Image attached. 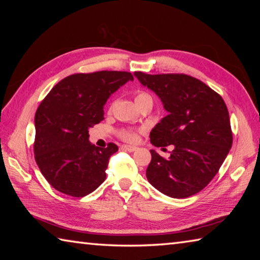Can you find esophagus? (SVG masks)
I'll use <instances>...</instances> for the list:
<instances>
[{
    "label": "esophagus",
    "mask_w": 260,
    "mask_h": 260,
    "mask_svg": "<svg viewBox=\"0 0 260 260\" xmlns=\"http://www.w3.org/2000/svg\"><path fill=\"white\" fill-rule=\"evenodd\" d=\"M121 149H124V150L128 151V152H133V151H135L138 148L134 147V146H128V144H124V146H121Z\"/></svg>",
    "instance_id": "34e87169"
}]
</instances>
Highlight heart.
Listing matches in <instances>:
<instances>
[{
  "label": "heart",
  "instance_id": "1",
  "mask_svg": "<svg viewBox=\"0 0 260 260\" xmlns=\"http://www.w3.org/2000/svg\"><path fill=\"white\" fill-rule=\"evenodd\" d=\"M146 98H150V96H149L147 93L140 91V93H138L135 96V102H136V101L146 99ZM120 135H121L122 139L128 141V142H134V141H136V139H138V134H136L134 131H121Z\"/></svg>",
  "mask_w": 260,
  "mask_h": 260
}]
</instances>
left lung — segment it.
Here are the masks:
<instances>
[{
	"instance_id": "8db88e82",
	"label": "left lung",
	"mask_w": 260,
	"mask_h": 260,
	"mask_svg": "<svg viewBox=\"0 0 260 260\" xmlns=\"http://www.w3.org/2000/svg\"><path fill=\"white\" fill-rule=\"evenodd\" d=\"M169 114L150 132L155 147L173 144L169 158L155 150L147 169L153 187L173 199L201 191L218 173L233 144L230 113L221 96L187 74L135 72Z\"/></svg>"
}]
</instances>
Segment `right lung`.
I'll return each mask as SVG.
<instances>
[{"label":"right lung","mask_w":260,"mask_h":260,"mask_svg":"<svg viewBox=\"0 0 260 260\" xmlns=\"http://www.w3.org/2000/svg\"><path fill=\"white\" fill-rule=\"evenodd\" d=\"M129 72L99 71L64 78L49 91L35 113V161L56 190L83 197L107 178L114 143L99 148L88 129L104 119L103 107L114 91L133 80Z\"/></svg>","instance_id":"right-lung-1"}]
</instances>
